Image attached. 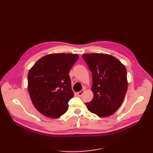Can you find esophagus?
I'll return each instance as SVG.
<instances>
[{
  "label": "esophagus",
  "mask_w": 153,
  "mask_h": 153,
  "mask_svg": "<svg viewBox=\"0 0 153 153\" xmlns=\"http://www.w3.org/2000/svg\"><path fill=\"white\" fill-rule=\"evenodd\" d=\"M84 92H85V91H84V90H82L81 91H79V92H77V95H78V96H81L83 94V93H84Z\"/></svg>",
  "instance_id": "obj_1"
}]
</instances>
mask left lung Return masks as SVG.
<instances>
[{
    "mask_svg": "<svg viewBox=\"0 0 153 153\" xmlns=\"http://www.w3.org/2000/svg\"><path fill=\"white\" fill-rule=\"evenodd\" d=\"M92 73L94 97L85 103L91 112L107 117L121 105L128 89L126 69L117 59L105 53L83 54Z\"/></svg>",
    "mask_w": 153,
    "mask_h": 153,
    "instance_id": "1",
    "label": "left lung"
}]
</instances>
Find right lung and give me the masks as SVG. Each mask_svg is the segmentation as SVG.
<instances>
[{
	"mask_svg": "<svg viewBox=\"0 0 153 153\" xmlns=\"http://www.w3.org/2000/svg\"><path fill=\"white\" fill-rule=\"evenodd\" d=\"M78 59L76 54H49L31 68L28 90L32 103L41 114L58 118L66 112L74 96L69 73Z\"/></svg>",
	"mask_w": 153,
	"mask_h": 153,
	"instance_id": "add662e5",
	"label": "right lung"
}]
</instances>
